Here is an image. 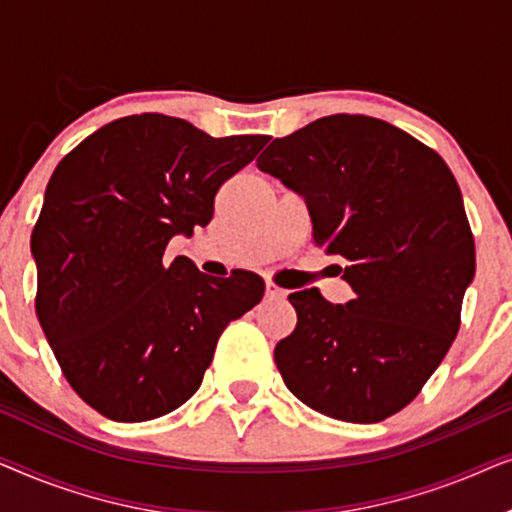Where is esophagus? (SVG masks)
I'll use <instances>...</instances> for the list:
<instances>
[{
  "mask_svg": "<svg viewBox=\"0 0 512 512\" xmlns=\"http://www.w3.org/2000/svg\"><path fill=\"white\" fill-rule=\"evenodd\" d=\"M265 296H268V298H282L284 289H279L275 282H265Z\"/></svg>",
  "mask_w": 512,
  "mask_h": 512,
  "instance_id": "34e87169",
  "label": "esophagus"
}]
</instances>
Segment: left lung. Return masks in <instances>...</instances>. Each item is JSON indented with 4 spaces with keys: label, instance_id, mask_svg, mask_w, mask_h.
<instances>
[{
    "label": "left lung",
    "instance_id": "obj_1",
    "mask_svg": "<svg viewBox=\"0 0 512 512\" xmlns=\"http://www.w3.org/2000/svg\"><path fill=\"white\" fill-rule=\"evenodd\" d=\"M256 165L303 195L312 242L354 289L333 305L291 293L298 324L275 347L296 398L321 415L382 422L422 391L461 326L475 242L457 179L408 132L361 114L272 139Z\"/></svg>",
    "mask_w": 512,
    "mask_h": 512
}]
</instances>
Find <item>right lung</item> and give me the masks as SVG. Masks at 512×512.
Returning a JSON list of instances; mask_svg holds the SVG:
<instances>
[{
  "mask_svg": "<svg viewBox=\"0 0 512 512\" xmlns=\"http://www.w3.org/2000/svg\"><path fill=\"white\" fill-rule=\"evenodd\" d=\"M265 144L137 114L102 125L55 167L32 230L34 310L62 375L100 415L146 422L177 410L226 326L261 303L254 272L219 279L163 256L174 235L212 221L219 188Z\"/></svg>",
  "mask_w": 512,
  "mask_h": 512,
  "instance_id": "1",
  "label": "right lung"
}]
</instances>
